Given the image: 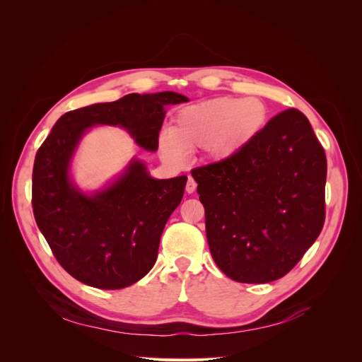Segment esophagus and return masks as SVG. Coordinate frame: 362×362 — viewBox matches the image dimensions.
<instances>
[{"mask_svg":"<svg viewBox=\"0 0 362 362\" xmlns=\"http://www.w3.org/2000/svg\"><path fill=\"white\" fill-rule=\"evenodd\" d=\"M197 191V182L194 180V177L189 176L187 183H186V192L187 194H194Z\"/></svg>","mask_w":362,"mask_h":362,"instance_id":"1","label":"esophagus"}]
</instances>
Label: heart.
<instances>
[{
    "mask_svg": "<svg viewBox=\"0 0 362 362\" xmlns=\"http://www.w3.org/2000/svg\"><path fill=\"white\" fill-rule=\"evenodd\" d=\"M267 120V108L257 98L221 97L180 110L171 133L158 139L161 157L183 161V151L206 148L216 158H226L252 141Z\"/></svg>",
    "mask_w": 362,
    "mask_h": 362,
    "instance_id": "obj_1",
    "label": "heart"
}]
</instances>
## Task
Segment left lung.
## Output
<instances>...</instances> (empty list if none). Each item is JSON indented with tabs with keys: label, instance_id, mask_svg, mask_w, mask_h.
Instances as JSON below:
<instances>
[{
	"label": "left lung",
	"instance_id": "left-lung-1",
	"mask_svg": "<svg viewBox=\"0 0 362 362\" xmlns=\"http://www.w3.org/2000/svg\"><path fill=\"white\" fill-rule=\"evenodd\" d=\"M191 173L213 259L235 281L286 276L325 226L327 160L296 108L276 114L230 157Z\"/></svg>",
	"mask_w": 362,
	"mask_h": 362
}]
</instances>
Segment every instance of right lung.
<instances>
[{"label":"right lung","mask_w":362,"mask_h":362,"mask_svg":"<svg viewBox=\"0 0 362 362\" xmlns=\"http://www.w3.org/2000/svg\"><path fill=\"white\" fill-rule=\"evenodd\" d=\"M176 92L129 93L114 103L66 112L35 157L32 208L37 227L62 267L98 289H123L154 267L164 226L187 177L157 180L141 161L104 191L88 197L69 179V164L83 132L93 124L123 126L136 144L157 151L164 107L186 103Z\"/></svg>","instance_id":"1"}]
</instances>
